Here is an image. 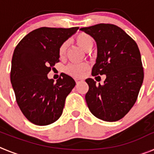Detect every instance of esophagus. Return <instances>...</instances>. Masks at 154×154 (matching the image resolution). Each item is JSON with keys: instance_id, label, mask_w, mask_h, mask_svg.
Segmentation results:
<instances>
[{"instance_id": "1", "label": "esophagus", "mask_w": 154, "mask_h": 154, "mask_svg": "<svg viewBox=\"0 0 154 154\" xmlns=\"http://www.w3.org/2000/svg\"><path fill=\"white\" fill-rule=\"evenodd\" d=\"M83 81L82 79H75V82L76 83H79V82H80Z\"/></svg>"}]
</instances>
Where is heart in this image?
<instances>
[{
  "label": "heart",
  "mask_w": 154,
  "mask_h": 154,
  "mask_svg": "<svg viewBox=\"0 0 154 154\" xmlns=\"http://www.w3.org/2000/svg\"><path fill=\"white\" fill-rule=\"evenodd\" d=\"M75 42L79 45L82 48H83L85 51H89L93 45V41L91 38L90 35L85 32H79L78 35L75 36ZM66 44L63 43L60 46L58 49V54L59 56L62 57L65 55V51H66ZM89 69V65L86 62H80V63H72L69 64L65 67V72L68 74L71 75L75 76V77H80L84 73L85 71Z\"/></svg>",
  "instance_id": "heart-1"
}]
</instances>
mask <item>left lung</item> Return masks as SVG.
<instances>
[{"instance_id":"obj_1","label":"left lung","mask_w":154,"mask_h":154,"mask_svg":"<svg viewBox=\"0 0 154 154\" xmlns=\"http://www.w3.org/2000/svg\"><path fill=\"white\" fill-rule=\"evenodd\" d=\"M96 41L97 58L92 76L106 75L103 85L85 79L89 91L85 101L90 112L106 122L119 120L135 104L143 81V68L135 41L122 28L98 24L80 28Z\"/></svg>"}]
</instances>
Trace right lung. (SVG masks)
Here are the masks:
<instances>
[{
  "label": "right lung",
  "instance_id": "1",
  "mask_svg": "<svg viewBox=\"0 0 154 154\" xmlns=\"http://www.w3.org/2000/svg\"><path fill=\"white\" fill-rule=\"evenodd\" d=\"M79 28H38L24 36L14 51L11 82L19 108L34 124L49 125L62 116L75 82L65 73L56 82L47 75L59 62L60 46Z\"/></svg>",
  "mask_w": 154,
  "mask_h": 154
}]
</instances>
